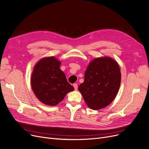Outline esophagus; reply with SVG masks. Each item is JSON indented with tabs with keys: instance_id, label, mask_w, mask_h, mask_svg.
Instances as JSON below:
<instances>
[{
	"instance_id": "esophagus-1",
	"label": "esophagus",
	"mask_w": 149,
	"mask_h": 149,
	"mask_svg": "<svg viewBox=\"0 0 149 149\" xmlns=\"http://www.w3.org/2000/svg\"><path fill=\"white\" fill-rule=\"evenodd\" d=\"M73 87H74V88L75 90H77V89H78V84H76V83L73 84Z\"/></svg>"
}]
</instances>
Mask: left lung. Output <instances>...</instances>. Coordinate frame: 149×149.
Listing matches in <instances>:
<instances>
[{
    "instance_id": "obj_1",
    "label": "left lung",
    "mask_w": 149,
    "mask_h": 149,
    "mask_svg": "<svg viewBox=\"0 0 149 149\" xmlns=\"http://www.w3.org/2000/svg\"><path fill=\"white\" fill-rule=\"evenodd\" d=\"M119 65L109 57L97 58L90 62L84 80L78 89L86 104L93 110L109 105L115 99L120 84Z\"/></svg>"
}]
</instances>
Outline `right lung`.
I'll use <instances>...</instances> for the list:
<instances>
[{
  "mask_svg": "<svg viewBox=\"0 0 149 149\" xmlns=\"http://www.w3.org/2000/svg\"><path fill=\"white\" fill-rule=\"evenodd\" d=\"M60 61L50 56L40 60L34 67L31 88L36 97L45 104L55 106L74 90L60 70Z\"/></svg>",
  "mask_w": 149,
  "mask_h": 149,
  "instance_id": "add662e5",
  "label": "right lung"
}]
</instances>
